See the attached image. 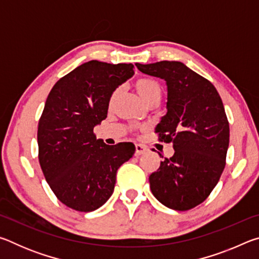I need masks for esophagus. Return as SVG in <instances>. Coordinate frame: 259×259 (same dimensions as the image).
<instances>
[{"label":"esophagus","instance_id":"1","mask_svg":"<svg viewBox=\"0 0 259 259\" xmlns=\"http://www.w3.org/2000/svg\"><path fill=\"white\" fill-rule=\"evenodd\" d=\"M146 151H147L146 146L142 145V144H137V145H136V153H135V154H136V155H142V154H144V153H145Z\"/></svg>","mask_w":259,"mask_h":259}]
</instances>
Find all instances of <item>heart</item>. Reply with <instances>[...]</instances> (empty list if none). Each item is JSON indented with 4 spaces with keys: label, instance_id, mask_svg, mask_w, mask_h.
<instances>
[{
    "label": "heart",
    "instance_id": "1",
    "mask_svg": "<svg viewBox=\"0 0 259 259\" xmlns=\"http://www.w3.org/2000/svg\"><path fill=\"white\" fill-rule=\"evenodd\" d=\"M135 88L136 90H137L138 95L146 104H150L152 102H154V100H161L162 88L160 85V83L155 80H152V78L147 77L139 78V80L136 81ZM120 93L121 89H116L111 95V98H109V106H112V105L116 102L117 97L120 96Z\"/></svg>",
    "mask_w": 259,
    "mask_h": 259
}]
</instances>
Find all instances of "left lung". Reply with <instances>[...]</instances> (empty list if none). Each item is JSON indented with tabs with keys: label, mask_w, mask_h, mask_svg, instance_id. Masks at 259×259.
<instances>
[{
	"label": "left lung",
	"mask_w": 259,
	"mask_h": 259,
	"mask_svg": "<svg viewBox=\"0 0 259 259\" xmlns=\"http://www.w3.org/2000/svg\"><path fill=\"white\" fill-rule=\"evenodd\" d=\"M136 66L168 87V112L155 133L160 142L172 143L175 153L150 176L151 191L165 207L190 210L208 198L224 171L230 143L224 105L212 83L181 61Z\"/></svg>",
	"instance_id": "left-lung-1"
}]
</instances>
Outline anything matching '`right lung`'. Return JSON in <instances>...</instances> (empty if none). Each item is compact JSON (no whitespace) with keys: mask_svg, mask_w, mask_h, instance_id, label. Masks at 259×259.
Instances as JSON below:
<instances>
[{"mask_svg":"<svg viewBox=\"0 0 259 259\" xmlns=\"http://www.w3.org/2000/svg\"><path fill=\"white\" fill-rule=\"evenodd\" d=\"M134 75L133 64L90 60L52 87L38 121V161L61 203L82 212L113 194L116 171L135 153L133 143L106 145L94 128L107 117L113 91Z\"/></svg>","mask_w":259,"mask_h":259,"instance_id":"1","label":"right lung"}]
</instances>
